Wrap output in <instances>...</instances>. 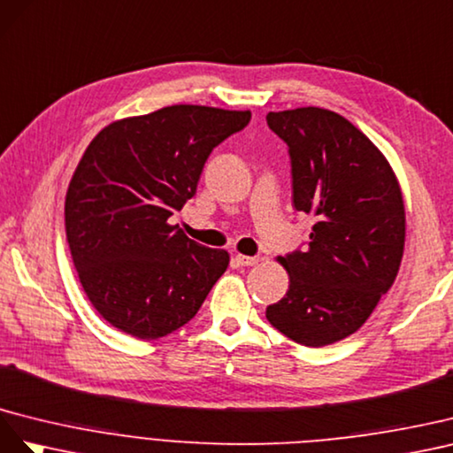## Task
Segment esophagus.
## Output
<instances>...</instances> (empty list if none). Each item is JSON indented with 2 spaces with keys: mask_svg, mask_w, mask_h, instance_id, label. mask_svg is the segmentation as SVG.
I'll list each match as a JSON object with an SVG mask.
<instances>
[{
  "mask_svg": "<svg viewBox=\"0 0 453 453\" xmlns=\"http://www.w3.org/2000/svg\"><path fill=\"white\" fill-rule=\"evenodd\" d=\"M235 260H237V264H239V265H254V264H257V260H260V257H257V256H244V254H237V256H235Z\"/></svg>",
  "mask_w": 453,
  "mask_h": 453,
  "instance_id": "34e87169",
  "label": "esophagus"
}]
</instances>
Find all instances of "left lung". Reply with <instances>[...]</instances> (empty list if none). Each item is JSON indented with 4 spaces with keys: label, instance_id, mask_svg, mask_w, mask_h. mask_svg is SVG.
I'll list each match as a JSON object with an SVG mask.
<instances>
[{
    "label": "left lung",
    "instance_id": "8db88e82",
    "mask_svg": "<svg viewBox=\"0 0 453 453\" xmlns=\"http://www.w3.org/2000/svg\"><path fill=\"white\" fill-rule=\"evenodd\" d=\"M265 119L288 146L294 209L315 218L307 249L279 257L290 287L265 317L296 343L330 345L363 326L393 287L403 193L383 153L340 113L309 106Z\"/></svg>",
    "mask_w": 453,
    "mask_h": 453
}]
</instances>
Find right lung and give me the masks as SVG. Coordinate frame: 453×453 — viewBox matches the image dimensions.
I'll list each match as a JSON object with an SVG mask.
<instances>
[{
    "label": "right lung",
    "instance_id": "obj_1",
    "mask_svg": "<svg viewBox=\"0 0 453 453\" xmlns=\"http://www.w3.org/2000/svg\"><path fill=\"white\" fill-rule=\"evenodd\" d=\"M250 111L178 104L95 136L66 193V237L90 303L111 326L157 340L196 317L229 264L169 218L196 196L212 150Z\"/></svg>",
    "mask_w": 453,
    "mask_h": 453
}]
</instances>
